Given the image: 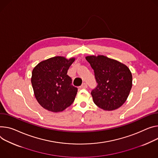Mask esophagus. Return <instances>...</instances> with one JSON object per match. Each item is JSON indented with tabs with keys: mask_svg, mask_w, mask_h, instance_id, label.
I'll return each instance as SVG.
<instances>
[{
	"mask_svg": "<svg viewBox=\"0 0 158 158\" xmlns=\"http://www.w3.org/2000/svg\"><path fill=\"white\" fill-rule=\"evenodd\" d=\"M87 87H88L87 84L86 83H83L80 86V88H81V89H85V88H87Z\"/></svg>",
	"mask_w": 158,
	"mask_h": 158,
	"instance_id": "1",
	"label": "esophagus"
}]
</instances>
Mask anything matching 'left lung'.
Masks as SVG:
<instances>
[{
    "label": "left lung",
    "mask_w": 158,
    "mask_h": 158,
    "mask_svg": "<svg viewBox=\"0 0 158 158\" xmlns=\"http://www.w3.org/2000/svg\"><path fill=\"white\" fill-rule=\"evenodd\" d=\"M85 59L94 70L97 87L91 91L96 105L106 111L118 109L126 102L132 86V76L125 64L104 55Z\"/></svg>",
    "instance_id": "8db88e82"
}]
</instances>
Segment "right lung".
I'll return each instance as SVG.
<instances>
[{"label": "right lung", "mask_w": 158, "mask_h": 158, "mask_svg": "<svg viewBox=\"0 0 158 158\" xmlns=\"http://www.w3.org/2000/svg\"><path fill=\"white\" fill-rule=\"evenodd\" d=\"M74 57L56 56L40 62L32 71L31 84L35 98L44 108L60 112L74 102L77 88L67 74Z\"/></svg>", "instance_id": "right-lung-1"}]
</instances>
